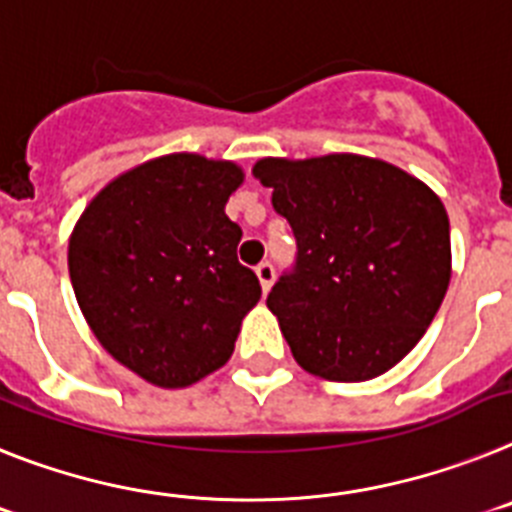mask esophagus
Instances as JSON below:
<instances>
[{"instance_id":"34e87169","label":"esophagus","mask_w":512,"mask_h":512,"mask_svg":"<svg viewBox=\"0 0 512 512\" xmlns=\"http://www.w3.org/2000/svg\"><path fill=\"white\" fill-rule=\"evenodd\" d=\"M255 273H257V278H260L262 291L268 293V291H270V286H273V281H275V268H273V262H260V265H257V268H255Z\"/></svg>"}]
</instances>
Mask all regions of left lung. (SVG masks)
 <instances>
[{"instance_id": "8db88e82", "label": "left lung", "mask_w": 512, "mask_h": 512, "mask_svg": "<svg viewBox=\"0 0 512 512\" xmlns=\"http://www.w3.org/2000/svg\"><path fill=\"white\" fill-rule=\"evenodd\" d=\"M291 224L296 265L268 293L293 358L327 381H368L415 348L451 281L441 198L381 159L327 154L260 159Z\"/></svg>"}]
</instances>
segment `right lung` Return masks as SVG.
I'll return each mask as SVG.
<instances>
[{
  "label": "right lung",
  "instance_id": "add662e5",
  "mask_svg": "<svg viewBox=\"0 0 512 512\" xmlns=\"http://www.w3.org/2000/svg\"><path fill=\"white\" fill-rule=\"evenodd\" d=\"M244 172L201 154L149 159L108 182L69 239L84 319L115 361L164 389L224 366L260 281L224 213Z\"/></svg>",
  "mask_w": 512,
  "mask_h": 512
}]
</instances>
